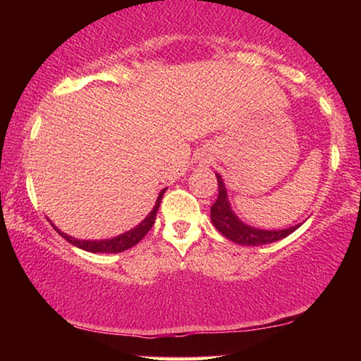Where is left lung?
<instances>
[{"mask_svg":"<svg viewBox=\"0 0 361 361\" xmlns=\"http://www.w3.org/2000/svg\"><path fill=\"white\" fill-rule=\"evenodd\" d=\"M215 176L216 182H219V197H216L215 204L210 209V219L215 228L228 240L243 246H261L283 240L299 228L300 224L284 230H261L243 224L231 210L224 179L219 174Z\"/></svg>","mask_w":361,"mask_h":361,"instance_id":"8db88e82","label":"left lung"}]
</instances>
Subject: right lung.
<instances>
[{
    "mask_svg": "<svg viewBox=\"0 0 361 361\" xmlns=\"http://www.w3.org/2000/svg\"><path fill=\"white\" fill-rule=\"evenodd\" d=\"M164 192H166V189H162L159 192L154 209L149 212V215H147L146 219L142 220L140 225H136L135 228H131L130 231H126V233H121V235L115 236V238L95 240V241H92V240H77V238H72V236H68L67 233H62V231L59 230L54 224H51V225L57 230V233L61 235L62 238H66L68 243L73 245V246H77V248L90 251V253H121V251H125L128 248H133V246L140 243V241L146 236L147 231L151 230V226L154 225L157 209H159L161 199H162V195H164Z\"/></svg>",
    "mask_w": 361,
    "mask_h": 361,
    "instance_id": "1",
    "label": "right lung"
}]
</instances>
